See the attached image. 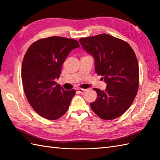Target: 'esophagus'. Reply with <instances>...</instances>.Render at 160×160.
I'll use <instances>...</instances> for the list:
<instances>
[{
	"instance_id": "34e87169",
	"label": "esophagus",
	"mask_w": 160,
	"mask_h": 160,
	"mask_svg": "<svg viewBox=\"0 0 160 160\" xmlns=\"http://www.w3.org/2000/svg\"><path fill=\"white\" fill-rule=\"evenodd\" d=\"M78 92L79 93H83L84 91H86V89H81V88H80V89H78Z\"/></svg>"
}]
</instances>
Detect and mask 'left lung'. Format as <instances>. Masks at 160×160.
Wrapping results in <instances>:
<instances>
[{
    "mask_svg": "<svg viewBox=\"0 0 160 160\" xmlns=\"http://www.w3.org/2000/svg\"><path fill=\"white\" fill-rule=\"evenodd\" d=\"M83 49L95 60V71L107 86L93 88L97 99L90 103L98 117L111 120L121 116L136 96L140 81L138 59L128 43L107 33L80 39Z\"/></svg>",
    "mask_w": 160,
    "mask_h": 160,
    "instance_id": "8db88e82",
    "label": "left lung"
}]
</instances>
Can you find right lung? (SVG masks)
<instances>
[{
    "label": "right lung",
    "instance_id": "obj_1",
    "mask_svg": "<svg viewBox=\"0 0 160 160\" xmlns=\"http://www.w3.org/2000/svg\"><path fill=\"white\" fill-rule=\"evenodd\" d=\"M79 47L76 40L52 36L36 40L26 52L21 71L24 92L41 117L55 120L69 108L76 91H65L55 79L71 51Z\"/></svg>",
    "mask_w": 160,
    "mask_h": 160
}]
</instances>
